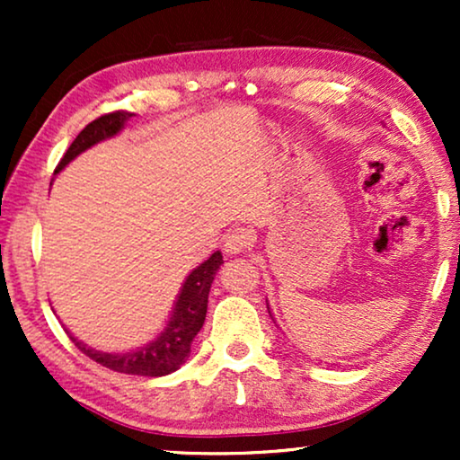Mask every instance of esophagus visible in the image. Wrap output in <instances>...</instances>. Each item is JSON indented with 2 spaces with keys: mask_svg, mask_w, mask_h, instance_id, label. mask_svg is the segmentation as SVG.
<instances>
[{
  "mask_svg": "<svg viewBox=\"0 0 460 460\" xmlns=\"http://www.w3.org/2000/svg\"><path fill=\"white\" fill-rule=\"evenodd\" d=\"M253 243H255L253 230L244 228V226H238V228L228 232L224 247H226V253L236 255V253H243V251H247L249 247H253Z\"/></svg>",
  "mask_w": 460,
  "mask_h": 460,
  "instance_id": "obj_1",
  "label": "esophagus"
}]
</instances>
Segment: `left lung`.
Wrapping results in <instances>:
<instances>
[{
  "label": "left lung",
  "mask_w": 460,
  "mask_h": 460,
  "mask_svg": "<svg viewBox=\"0 0 460 460\" xmlns=\"http://www.w3.org/2000/svg\"><path fill=\"white\" fill-rule=\"evenodd\" d=\"M268 314H270V316H272V312H270V305H268ZM272 320H274V316H272Z\"/></svg>",
  "instance_id": "obj_1"
}]
</instances>
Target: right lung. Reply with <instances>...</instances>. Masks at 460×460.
I'll return each mask as SVG.
<instances>
[{
	"label": "right lung",
	"mask_w": 460,
	"mask_h": 460,
	"mask_svg": "<svg viewBox=\"0 0 460 460\" xmlns=\"http://www.w3.org/2000/svg\"><path fill=\"white\" fill-rule=\"evenodd\" d=\"M134 117L131 112H111V115H102L96 121L85 125L84 131L75 137L71 146L62 156L54 173H60L68 163L77 159L81 153L87 148L96 146V144L115 137L119 131L125 128V123ZM224 263L222 251H213L203 263H199L190 274L186 276L184 285H181L178 297H175L172 316H169L165 329L156 335L153 341H148L142 348L129 349V351H100L93 349L73 332L68 337L73 343L90 356L93 362L102 364V367L117 370V373L125 375H140V376H165L178 370L181 364L190 356V345L199 331L203 329L205 316H207V299H209L211 282L216 279L219 266Z\"/></svg>",
	"instance_id": "right-lung-1"
}]
</instances>
